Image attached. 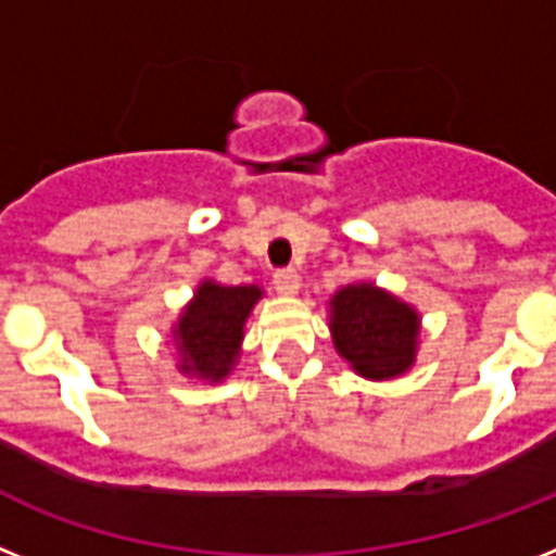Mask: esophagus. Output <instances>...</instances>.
Here are the masks:
<instances>
[{
  "mask_svg": "<svg viewBox=\"0 0 556 556\" xmlns=\"http://www.w3.org/2000/svg\"><path fill=\"white\" fill-rule=\"evenodd\" d=\"M274 288H277L279 293H296V291H300V274H296V268L274 270Z\"/></svg>",
  "mask_w": 556,
  "mask_h": 556,
  "instance_id": "esophagus-1",
  "label": "esophagus"
}]
</instances>
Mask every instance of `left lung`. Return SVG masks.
<instances>
[{
    "label": "left lung",
    "instance_id": "8db88e82",
    "mask_svg": "<svg viewBox=\"0 0 556 556\" xmlns=\"http://www.w3.org/2000/svg\"><path fill=\"white\" fill-rule=\"evenodd\" d=\"M330 333L339 356L372 381L395 379L415 362L418 311L370 282L344 286L330 300Z\"/></svg>",
    "mask_w": 556,
    "mask_h": 556
}]
</instances>
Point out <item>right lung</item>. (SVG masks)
<instances>
[{
	"mask_svg": "<svg viewBox=\"0 0 556 556\" xmlns=\"http://www.w3.org/2000/svg\"><path fill=\"white\" fill-rule=\"evenodd\" d=\"M260 296V286H220L214 279H203L194 291V300L184 307V314L172 328L180 353L177 370L212 384L226 379L237 365L242 328Z\"/></svg>",
	"mask_w": 556,
	"mask_h": 556,
	"instance_id": "obj_1",
	"label": "right lung"
}]
</instances>
